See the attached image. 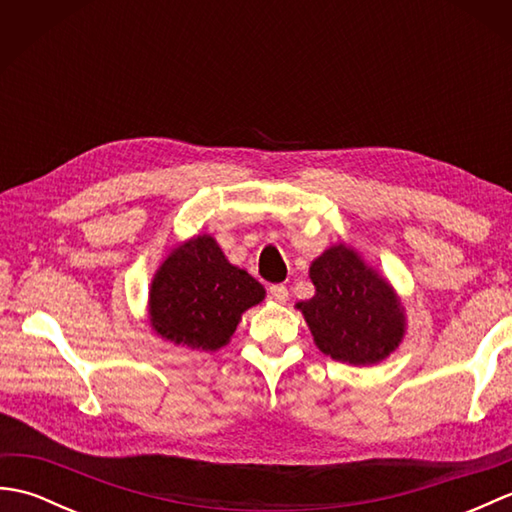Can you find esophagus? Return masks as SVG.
Returning <instances> with one entry per match:
<instances>
[{
    "label": "esophagus",
    "mask_w": 512,
    "mask_h": 512,
    "mask_svg": "<svg viewBox=\"0 0 512 512\" xmlns=\"http://www.w3.org/2000/svg\"><path fill=\"white\" fill-rule=\"evenodd\" d=\"M268 292H270V299H275L277 303H286V301H288V297H290V292H288V288H286L284 284H275V286H270V288H268Z\"/></svg>",
    "instance_id": "obj_1"
}]
</instances>
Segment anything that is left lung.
Returning <instances> with one entry per match:
<instances>
[{
    "label": "left lung",
    "instance_id": "left-lung-1",
    "mask_svg": "<svg viewBox=\"0 0 512 512\" xmlns=\"http://www.w3.org/2000/svg\"><path fill=\"white\" fill-rule=\"evenodd\" d=\"M314 297L299 301L314 345L334 361L369 367L398 350L407 332L394 286L356 248L334 244L310 264Z\"/></svg>",
    "mask_w": 512,
    "mask_h": 512
}]
</instances>
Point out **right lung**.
Returning a JSON list of instances; mask_svg holds the SVG:
<instances>
[{"label":"right lung","instance_id":"1","mask_svg":"<svg viewBox=\"0 0 512 512\" xmlns=\"http://www.w3.org/2000/svg\"><path fill=\"white\" fill-rule=\"evenodd\" d=\"M264 297V286L228 262L213 235L202 233L162 259L149 286L147 319L160 339L217 352L231 341L242 314Z\"/></svg>","mask_w":512,"mask_h":512}]
</instances>
